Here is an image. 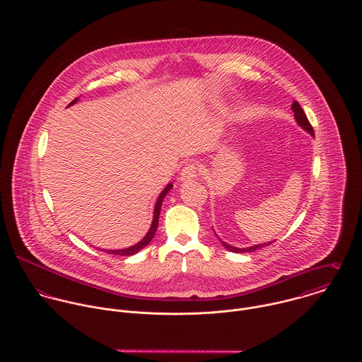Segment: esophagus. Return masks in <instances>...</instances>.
Segmentation results:
<instances>
[{"label":"esophagus","mask_w":362,"mask_h":362,"mask_svg":"<svg viewBox=\"0 0 362 362\" xmlns=\"http://www.w3.org/2000/svg\"><path fill=\"white\" fill-rule=\"evenodd\" d=\"M198 175V164L191 161V163H187L184 165V168L181 170V180L182 181H188V180H192Z\"/></svg>","instance_id":"esophagus-1"}]
</instances>
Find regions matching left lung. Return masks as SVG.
I'll return each mask as SVG.
<instances>
[{"label": "left lung", "instance_id": "obj_1", "mask_svg": "<svg viewBox=\"0 0 362 362\" xmlns=\"http://www.w3.org/2000/svg\"><path fill=\"white\" fill-rule=\"evenodd\" d=\"M291 110L294 111V117H296L297 122H298V124H300L305 131H308L310 135H313V128H312V125H310V122L308 121V118H307V114L304 112V110H303V107L300 105V103H298V102H294L293 105H291ZM221 244H223V247H224V248H227L228 251L241 254V252H252V251H257V250L262 248V247H264V245H270L272 243H267V244H259V245L250 247V248H235V247H231V245H228V244H226V243H223V241H221Z\"/></svg>", "mask_w": 362, "mask_h": 362}]
</instances>
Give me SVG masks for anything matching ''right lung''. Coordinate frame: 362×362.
Masks as SVG:
<instances>
[{
    "label": "right lung",
    "instance_id": "add662e5",
    "mask_svg": "<svg viewBox=\"0 0 362 362\" xmlns=\"http://www.w3.org/2000/svg\"><path fill=\"white\" fill-rule=\"evenodd\" d=\"M76 100L78 99H74L71 103L68 104V105H72L74 103H76ZM173 188V185L171 184H168L164 189H163V192L160 194V197H158V199H157V202H156L155 207V216H153V223H152V227H151V230H149V233L146 234V237L142 240V241H139L136 245H134V247H129V248H127V250H118V251H105V252H108V254H112V255H119V257H129V255H134V254H136V252H139L142 248H145L151 241H152V238L155 237L156 230H157V226H158V216H160V209H161V202H163V199H164V197L167 195V192L170 191Z\"/></svg>",
    "mask_w": 362,
    "mask_h": 362
}]
</instances>
